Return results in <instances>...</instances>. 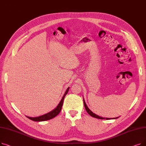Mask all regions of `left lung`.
Here are the masks:
<instances>
[{
    "label": "left lung",
    "instance_id": "8db88e82",
    "mask_svg": "<svg viewBox=\"0 0 146 146\" xmlns=\"http://www.w3.org/2000/svg\"><path fill=\"white\" fill-rule=\"evenodd\" d=\"M83 103H84V106H85V109H86V111L90 115L92 116V117H94V118H98V119H117V118H118V117H116V118H105V117L104 118V117H100V116L94 113L93 112H92V111L89 110V108H88V106L86 105V102H85V99H84V98H83Z\"/></svg>",
    "mask_w": 146,
    "mask_h": 146
}]
</instances>
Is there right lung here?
<instances>
[{"label": "right lung", "instance_id": "obj_1", "mask_svg": "<svg viewBox=\"0 0 146 146\" xmlns=\"http://www.w3.org/2000/svg\"><path fill=\"white\" fill-rule=\"evenodd\" d=\"M69 88H68L67 89V90H66L65 93L62 98V99H61V100L60 101V102H59L58 105L57 106L56 108L53 110L52 111H50V112H48L46 114H44V115H41V116H39V117H27V118H28L29 119H31L32 121H47V120H49V119H51L53 118H54L55 117H56L57 115L60 113V112L61 111V108H62V106H63V101H64V99L66 96V95H67V94L68 93V90H69Z\"/></svg>", "mask_w": 146, "mask_h": 146}]
</instances>
